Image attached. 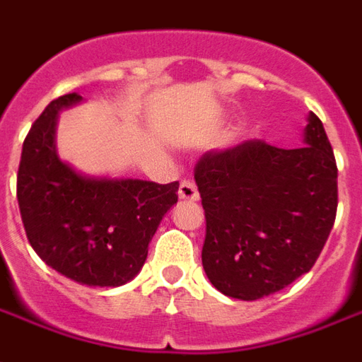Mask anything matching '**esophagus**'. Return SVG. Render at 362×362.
Returning a JSON list of instances; mask_svg holds the SVG:
<instances>
[{
  "instance_id": "34e87169",
  "label": "esophagus",
  "mask_w": 362,
  "mask_h": 362,
  "mask_svg": "<svg viewBox=\"0 0 362 362\" xmlns=\"http://www.w3.org/2000/svg\"><path fill=\"white\" fill-rule=\"evenodd\" d=\"M179 198L185 200V202H197L198 200V191L197 185L189 181V179H183L181 185H179Z\"/></svg>"
}]
</instances>
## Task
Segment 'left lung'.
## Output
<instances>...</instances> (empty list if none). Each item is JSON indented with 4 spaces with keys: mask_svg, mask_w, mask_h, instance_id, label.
Wrapping results in <instances>:
<instances>
[{
    "mask_svg": "<svg viewBox=\"0 0 362 362\" xmlns=\"http://www.w3.org/2000/svg\"><path fill=\"white\" fill-rule=\"evenodd\" d=\"M305 143L244 141L198 160L202 265L221 294L244 301L274 294L309 273L325 248L338 210V165L313 112Z\"/></svg>",
    "mask_w": 362,
    "mask_h": 362,
    "instance_id": "8db88e82",
    "label": "left lung"
}]
</instances>
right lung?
Wrapping results in <instances>:
<instances>
[{
    "mask_svg": "<svg viewBox=\"0 0 362 362\" xmlns=\"http://www.w3.org/2000/svg\"><path fill=\"white\" fill-rule=\"evenodd\" d=\"M80 100L78 93L51 100L30 127L16 173L18 208L30 246L49 267L88 286H122L143 267L179 183L86 177L64 164L57 114Z\"/></svg>",
    "mask_w": 362,
    "mask_h": 362,
    "instance_id": "1",
    "label": "right lung"
}]
</instances>
